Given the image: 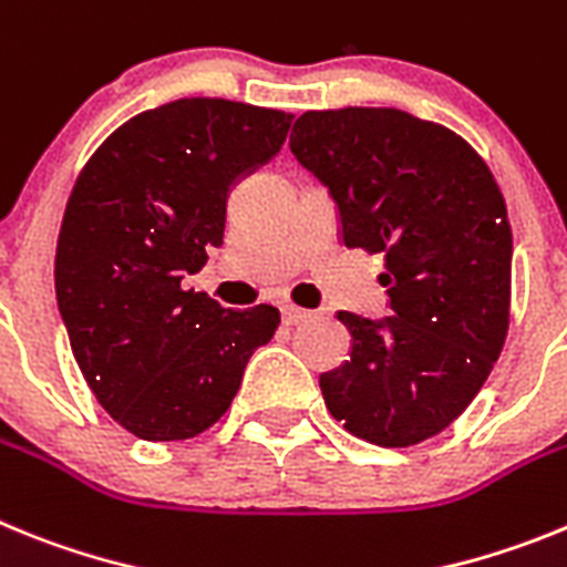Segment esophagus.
Instances as JSON below:
<instances>
[{
	"label": "esophagus",
	"instance_id": "1",
	"mask_svg": "<svg viewBox=\"0 0 567 567\" xmlns=\"http://www.w3.org/2000/svg\"><path fill=\"white\" fill-rule=\"evenodd\" d=\"M305 319H311V311L305 308H297V305H282V322L285 324H299Z\"/></svg>",
	"mask_w": 567,
	"mask_h": 567
}]
</instances>
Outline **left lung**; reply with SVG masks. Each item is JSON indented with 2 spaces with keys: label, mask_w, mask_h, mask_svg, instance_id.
Segmentation results:
<instances>
[{
  "label": "left lung",
  "mask_w": 567,
  "mask_h": 567,
  "mask_svg": "<svg viewBox=\"0 0 567 567\" xmlns=\"http://www.w3.org/2000/svg\"><path fill=\"white\" fill-rule=\"evenodd\" d=\"M290 154L337 202L344 248L385 259L391 317L337 313L351 359L319 377L324 405L373 445L436 436L508 333L514 239L494 174L454 131L396 107L302 113Z\"/></svg>",
  "instance_id": "8db88e82"
}]
</instances>
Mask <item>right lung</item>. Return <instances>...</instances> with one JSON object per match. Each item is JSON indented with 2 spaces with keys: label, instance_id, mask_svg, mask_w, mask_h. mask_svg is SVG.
<instances>
[{
  "label": "right lung",
  "instance_id": "1",
  "mask_svg": "<svg viewBox=\"0 0 567 567\" xmlns=\"http://www.w3.org/2000/svg\"><path fill=\"white\" fill-rule=\"evenodd\" d=\"M290 113L176 100L116 127L82 167L56 243V302L100 405L147 442L208 431L279 324L182 288L225 234L228 194L279 154Z\"/></svg>",
  "mask_w": 567,
  "mask_h": 567
}]
</instances>
